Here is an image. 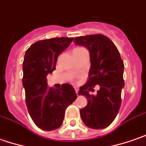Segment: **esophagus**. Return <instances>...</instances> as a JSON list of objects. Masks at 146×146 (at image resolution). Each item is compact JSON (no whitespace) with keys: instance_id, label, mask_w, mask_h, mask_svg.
Listing matches in <instances>:
<instances>
[{"instance_id":"esophagus-1","label":"esophagus","mask_w":146,"mask_h":146,"mask_svg":"<svg viewBox=\"0 0 146 146\" xmlns=\"http://www.w3.org/2000/svg\"><path fill=\"white\" fill-rule=\"evenodd\" d=\"M74 89H75V92H76V93H77V95H78V91H79V90H78V88H76V87H75Z\"/></svg>"}]
</instances>
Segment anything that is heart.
I'll return each instance as SVG.
<instances>
[{
    "label": "heart",
    "instance_id": "obj_1",
    "mask_svg": "<svg viewBox=\"0 0 146 146\" xmlns=\"http://www.w3.org/2000/svg\"><path fill=\"white\" fill-rule=\"evenodd\" d=\"M84 50V49H83V48H81V47L75 48V49L73 50V53H74V52H77V51H79V50Z\"/></svg>",
    "mask_w": 146,
    "mask_h": 146
}]
</instances>
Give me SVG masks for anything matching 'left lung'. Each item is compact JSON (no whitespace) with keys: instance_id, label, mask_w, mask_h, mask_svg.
Returning <instances> with one entry per match:
<instances>
[{"instance_id":"obj_1","label":"left lung","mask_w":146,"mask_h":146,"mask_svg":"<svg viewBox=\"0 0 146 146\" xmlns=\"http://www.w3.org/2000/svg\"><path fill=\"white\" fill-rule=\"evenodd\" d=\"M75 44L90 51L89 78L80 87L78 95L87 99V105L80 110L82 120L93 129H103L115 119L121 106L124 86L123 61L119 51L109 37L102 34L78 36ZM96 85L100 89L96 96L90 95Z\"/></svg>"}]
</instances>
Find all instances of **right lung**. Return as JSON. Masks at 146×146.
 <instances>
[{
    "mask_svg": "<svg viewBox=\"0 0 146 146\" xmlns=\"http://www.w3.org/2000/svg\"><path fill=\"white\" fill-rule=\"evenodd\" d=\"M73 37H54L33 43L27 50L23 63V86L25 101L33 123L41 130L52 131L60 127L67 107L77 98L70 84L61 88L49 87L48 73L55 69L58 56L73 41Z\"/></svg>",
    "mask_w": 146,
    "mask_h": 146,
    "instance_id": "add662e5",
    "label": "right lung"
}]
</instances>
